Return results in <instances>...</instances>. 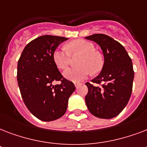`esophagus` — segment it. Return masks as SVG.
<instances>
[{
  "instance_id": "1",
  "label": "esophagus",
  "mask_w": 147,
  "mask_h": 147,
  "mask_svg": "<svg viewBox=\"0 0 147 147\" xmlns=\"http://www.w3.org/2000/svg\"><path fill=\"white\" fill-rule=\"evenodd\" d=\"M74 85H75V86H76V88H77L79 86V83L78 82H74Z\"/></svg>"
}]
</instances>
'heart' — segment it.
Wrapping results in <instances>:
<instances>
[{
    "label": "heart",
    "instance_id": "heart-1",
    "mask_svg": "<svg viewBox=\"0 0 147 147\" xmlns=\"http://www.w3.org/2000/svg\"><path fill=\"white\" fill-rule=\"evenodd\" d=\"M67 49L71 54H79L82 57L78 62L77 69H68L63 72L66 79L72 82H79L85 79L91 72L97 73L102 67V59L94 52L93 44L82 40H74L67 46ZM53 62L60 69H65L70 62V55L64 48H58L53 53Z\"/></svg>",
    "mask_w": 147,
    "mask_h": 147
}]
</instances>
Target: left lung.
Listing matches in <instances>:
<instances>
[{"label": "left lung", "mask_w": 147, "mask_h": 147, "mask_svg": "<svg viewBox=\"0 0 147 147\" xmlns=\"http://www.w3.org/2000/svg\"><path fill=\"white\" fill-rule=\"evenodd\" d=\"M85 39L96 42L104 55L102 69L92 80L101 86L85 84L88 89L85 103L94 116L113 118L123 111L131 95L134 78L132 61L125 48L109 36L97 33Z\"/></svg>", "instance_id": "8db88e82"}]
</instances>
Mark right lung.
<instances>
[{"label": "right lung", "mask_w": 147, "mask_h": 147, "mask_svg": "<svg viewBox=\"0 0 147 147\" xmlns=\"http://www.w3.org/2000/svg\"><path fill=\"white\" fill-rule=\"evenodd\" d=\"M69 38L44 35L32 40L22 52L17 64V82L29 111L42 121H53L65 113L69 97L76 90L53 62V53ZM55 80L60 85L53 86Z\"/></svg>", "instance_id": "obj_1"}]
</instances>
